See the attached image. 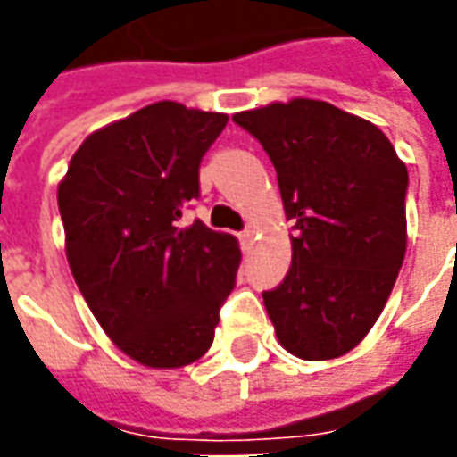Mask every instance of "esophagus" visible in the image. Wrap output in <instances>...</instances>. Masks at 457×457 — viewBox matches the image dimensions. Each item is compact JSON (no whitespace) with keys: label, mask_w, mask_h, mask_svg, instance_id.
Listing matches in <instances>:
<instances>
[{"label":"esophagus","mask_w":457,"mask_h":457,"mask_svg":"<svg viewBox=\"0 0 457 457\" xmlns=\"http://www.w3.org/2000/svg\"><path fill=\"white\" fill-rule=\"evenodd\" d=\"M239 239H242V245H245V247H249V245L254 242V228L245 229V232L239 235Z\"/></svg>","instance_id":"1"}]
</instances>
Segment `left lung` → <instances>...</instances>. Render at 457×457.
<instances>
[{
	"instance_id": "left-lung-1",
	"label": "left lung",
	"mask_w": 457,
	"mask_h": 457,
	"mask_svg": "<svg viewBox=\"0 0 457 457\" xmlns=\"http://www.w3.org/2000/svg\"><path fill=\"white\" fill-rule=\"evenodd\" d=\"M277 169L291 267L264 308L287 353L333 360L382 313L406 254L409 173L384 131L323 100L232 114Z\"/></svg>"
}]
</instances>
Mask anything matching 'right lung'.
Masks as SVG:
<instances>
[{
  "label": "right lung",
  "mask_w": 457,
  "mask_h": 457,
  "mask_svg": "<svg viewBox=\"0 0 457 457\" xmlns=\"http://www.w3.org/2000/svg\"><path fill=\"white\" fill-rule=\"evenodd\" d=\"M228 114L161 100L93 131L61 183L65 257L85 303L134 362L179 370L208 353L237 277L239 242L180 228Z\"/></svg>",
  "instance_id": "1"
}]
</instances>
